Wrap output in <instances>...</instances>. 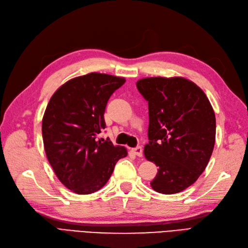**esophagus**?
I'll return each instance as SVG.
<instances>
[{"label":"esophagus","instance_id":"1","mask_svg":"<svg viewBox=\"0 0 248 248\" xmlns=\"http://www.w3.org/2000/svg\"><path fill=\"white\" fill-rule=\"evenodd\" d=\"M131 151L133 152V154H136L137 156H139V157H141L142 156V148L141 147H136V148H133Z\"/></svg>","mask_w":248,"mask_h":248}]
</instances>
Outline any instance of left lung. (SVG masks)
Masks as SVG:
<instances>
[{
    "mask_svg": "<svg viewBox=\"0 0 248 248\" xmlns=\"http://www.w3.org/2000/svg\"><path fill=\"white\" fill-rule=\"evenodd\" d=\"M137 88L149 106L145 157L158 167L152 188L178 193L205 170L215 144L211 103L194 82L183 78H147Z\"/></svg>",
    "mask_w": 248,
    "mask_h": 248,
    "instance_id": "8db88e82",
    "label": "left lung"
}]
</instances>
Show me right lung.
<instances>
[{"instance_id": "right-lung-1", "label": "right lung", "mask_w": 248, "mask_h": 248, "mask_svg": "<svg viewBox=\"0 0 248 248\" xmlns=\"http://www.w3.org/2000/svg\"><path fill=\"white\" fill-rule=\"evenodd\" d=\"M125 78L92 72L68 80L47 104L42 138L48 162L58 179L78 194L93 193L107 184L127 150L109 139H98L106 128L104 111L111 94Z\"/></svg>"}]
</instances>
